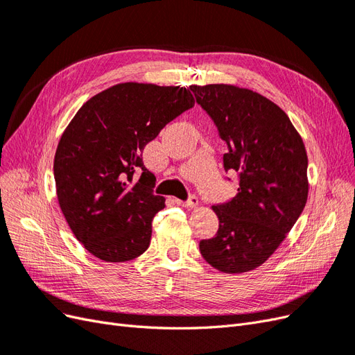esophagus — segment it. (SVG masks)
Here are the masks:
<instances>
[{"mask_svg": "<svg viewBox=\"0 0 355 355\" xmlns=\"http://www.w3.org/2000/svg\"><path fill=\"white\" fill-rule=\"evenodd\" d=\"M175 201H176V204H179V206H182V207L192 209V207H196L197 204H198V197L192 194V196H189V198L187 201H182V200H175Z\"/></svg>", "mask_w": 355, "mask_h": 355, "instance_id": "1", "label": "esophagus"}]
</instances>
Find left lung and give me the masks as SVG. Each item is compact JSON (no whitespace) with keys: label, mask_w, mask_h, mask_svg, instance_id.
I'll use <instances>...</instances> for the list:
<instances>
[{"label":"left lung","mask_w":355,"mask_h":355,"mask_svg":"<svg viewBox=\"0 0 355 355\" xmlns=\"http://www.w3.org/2000/svg\"><path fill=\"white\" fill-rule=\"evenodd\" d=\"M189 89L227 142L225 171L239 173L237 196L213 206L219 230L200 241V252L222 272L252 271L277 250L304 211L305 145L287 114L259 93L228 84Z\"/></svg>","instance_id":"1"}]
</instances>
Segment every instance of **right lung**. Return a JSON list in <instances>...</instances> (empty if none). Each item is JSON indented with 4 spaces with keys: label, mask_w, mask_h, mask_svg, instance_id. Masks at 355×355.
Listing matches in <instances>:
<instances>
[{
    "label": "right lung",
    "mask_w": 355,
    "mask_h": 355,
    "mask_svg": "<svg viewBox=\"0 0 355 355\" xmlns=\"http://www.w3.org/2000/svg\"><path fill=\"white\" fill-rule=\"evenodd\" d=\"M194 103L184 87L123 83L93 96L72 118L55 155L56 192L69 228L93 256L127 262L149 247L166 200L154 194L142 151Z\"/></svg>",
    "instance_id": "right-lung-1"
}]
</instances>
